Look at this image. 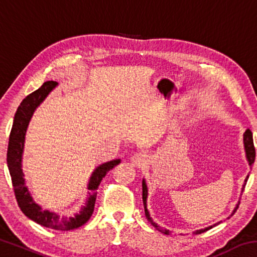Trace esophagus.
Masks as SVG:
<instances>
[{"instance_id":"esophagus-1","label":"esophagus","mask_w":257,"mask_h":257,"mask_svg":"<svg viewBox=\"0 0 257 257\" xmlns=\"http://www.w3.org/2000/svg\"><path fill=\"white\" fill-rule=\"evenodd\" d=\"M132 162L136 165L138 168H143L145 167L149 162V156L145 153H142V152H138V153H135L132 156Z\"/></svg>"}]
</instances>
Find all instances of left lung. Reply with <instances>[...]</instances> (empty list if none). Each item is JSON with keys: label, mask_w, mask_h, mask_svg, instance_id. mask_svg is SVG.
<instances>
[{"label": "left lung", "mask_w": 257, "mask_h": 257, "mask_svg": "<svg viewBox=\"0 0 257 257\" xmlns=\"http://www.w3.org/2000/svg\"><path fill=\"white\" fill-rule=\"evenodd\" d=\"M243 143H245V150H246L247 160H248L249 164L251 165V164L254 163V161H255V154H256V152H255V146H254V142H253V134H251L250 129H247L246 132H245V134H243ZM247 180H248V176H247V178H246L245 184L247 182ZM146 198H147V187H146L145 181L143 180V203H144V210H145L146 219H147V221H149V222H150L152 225H153V227H154L156 230H159L160 232L165 233V234H169V233H170V231H169V230H165V229L160 228L159 225L156 224V223H154V222H153V220L151 219V216H150V214H149V211H147V207H146ZM237 208H238V205H237V207H236V210H237ZM236 210L233 211V213L236 212ZM216 224H217V223H216ZM216 224H214V225H211V227L205 228V229L197 230V231H195L194 233H195V234L203 233V232L207 231V230H210L211 228L215 227Z\"/></svg>", "instance_id": "obj_1"}]
</instances>
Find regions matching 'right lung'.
<instances>
[{"instance_id":"right-lung-1","label":"right lung","mask_w":257,"mask_h":257,"mask_svg":"<svg viewBox=\"0 0 257 257\" xmlns=\"http://www.w3.org/2000/svg\"><path fill=\"white\" fill-rule=\"evenodd\" d=\"M56 85H58V82L53 80L45 81L40 88L29 94L28 96H26L23 99V102L20 103L18 110L15 114L10 136H9L7 163L11 176L17 203H18L20 210L23 211L24 214L36 223L43 225V227L61 230V231H69L71 229L81 227L92 216L98 186L106 173L112 168H114L116 164L120 163V160L110 161V162L104 163L96 168V170L93 172L92 177H90L88 184V190H90L88 202H87L84 208H81L79 214H76L75 217H69V219L68 217H60L55 213L42 210V207L38 206L33 201L27 187L25 186L24 173L23 169H21V155H23L24 150L25 135L35 108L44 101V98Z\"/></svg>"}]
</instances>
